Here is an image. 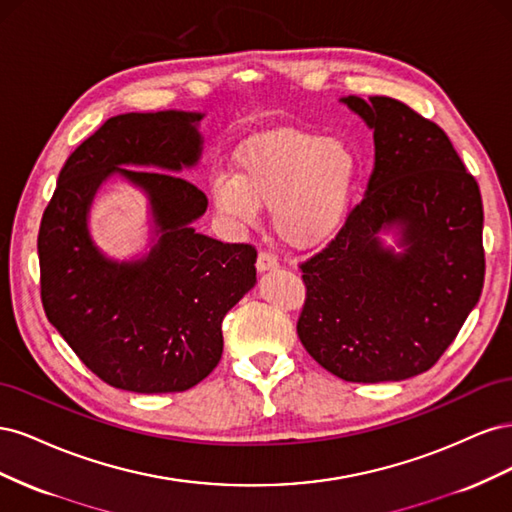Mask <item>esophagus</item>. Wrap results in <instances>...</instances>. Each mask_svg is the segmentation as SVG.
I'll use <instances>...</instances> for the list:
<instances>
[{
  "mask_svg": "<svg viewBox=\"0 0 512 512\" xmlns=\"http://www.w3.org/2000/svg\"><path fill=\"white\" fill-rule=\"evenodd\" d=\"M280 265H277V258L271 254V252H267V250H262L260 254H258V260H256V269L262 273V271H273V269H277Z\"/></svg>",
  "mask_w": 512,
  "mask_h": 512,
  "instance_id": "obj_1",
  "label": "esophagus"
}]
</instances>
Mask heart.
I'll return each mask as SVG.
<instances>
[{
	"label": "heart",
	"mask_w": 512,
	"mask_h": 512,
	"mask_svg": "<svg viewBox=\"0 0 512 512\" xmlns=\"http://www.w3.org/2000/svg\"><path fill=\"white\" fill-rule=\"evenodd\" d=\"M359 162L327 134L273 130L247 143L237 175H218L211 192L220 211L250 224L271 209L282 239L294 247L329 243L348 220Z\"/></svg>",
	"instance_id": "obj_1"
}]
</instances>
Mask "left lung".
<instances>
[{
	"instance_id": "1",
	"label": "left lung",
	"mask_w": 512,
	"mask_h": 512,
	"mask_svg": "<svg viewBox=\"0 0 512 512\" xmlns=\"http://www.w3.org/2000/svg\"><path fill=\"white\" fill-rule=\"evenodd\" d=\"M342 102L374 130V173L335 239L299 265L297 333L346 382L406 380L436 365L478 303L483 200L436 123L386 96ZM389 227L401 255L379 241Z\"/></svg>"
}]
</instances>
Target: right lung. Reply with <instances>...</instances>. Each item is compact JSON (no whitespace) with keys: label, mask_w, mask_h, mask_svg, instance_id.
<instances>
[{"label":"right lung","mask_w":512,"mask_h":512,"mask_svg":"<svg viewBox=\"0 0 512 512\" xmlns=\"http://www.w3.org/2000/svg\"><path fill=\"white\" fill-rule=\"evenodd\" d=\"M200 113L106 119L61 168L38 232L44 314L87 369L121 391L181 393L222 359V320L256 284V247L190 224L207 196L177 175L200 158ZM151 167V171L146 168ZM121 174L150 196L159 243L115 263L93 245L86 213L102 180Z\"/></svg>","instance_id":"1"}]
</instances>
